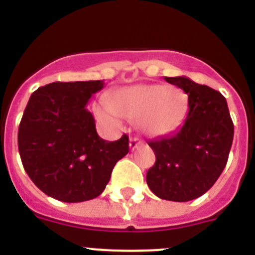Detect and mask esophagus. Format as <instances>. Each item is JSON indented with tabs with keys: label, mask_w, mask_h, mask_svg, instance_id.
I'll use <instances>...</instances> for the list:
<instances>
[{
	"label": "esophagus",
	"mask_w": 255,
	"mask_h": 255,
	"mask_svg": "<svg viewBox=\"0 0 255 255\" xmlns=\"http://www.w3.org/2000/svg\"><path fill=\"white\" fill-rule=\"evenodd\" d=\"M141 145H143V141H141L140 139H138V138H130L129 147H130V149H131V150L136 149V148L141 147Z\"/></svg>",
	"instance_id": "esophagus-1"
}]
</instances>
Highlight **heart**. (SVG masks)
Segmentation results:
<instances>
[{"instance_id":"obj_1","label":"heart","mask_w":255,"mask_h":255,"mask_svg":"<svg viewBox=\"0 0 255 255\" xmlns=\"http://www.w3.org/2000/svg\"><path fill=\"white\" fill-rule=\"evenodd\" d=\"M188 108L186 94L176 87L161 84H138L121 88L110 94L108 102L96 107L100 120L119 124L125 117L136 120L144 134L163 136L181 125Z\"/></svg>"}]
</instances>
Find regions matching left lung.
Masks as SVG:
<instances>
[{
  "label": "left lung",
  "instance_id": "8db88e82",
  "mask_svg": "<svg viewBox=\"0 0 255 255\" xmlns=\"http://www.w3.org/2000/svg\"><path fill=\"white\" fill-rule=\"evenodd\" d=\"M164 80L188 94L189 111L177 131L148 143L155 163L148 170L147 184L161 199L189 202L207 193L224 171L234 124L220 92L186 76Z\"/></svg>",
  "mask_w": 255,
  "mask_h": 255
}]
</instances>
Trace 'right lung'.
<instances>
[{
  "mask_svg": "<svg viewBox=\"0 0 255 255\" xmlns=\"http://www.w3.org/2000/svg\"><path fill=\"white\" fill-rule=\"evenodd\" d=\"M103 80L51 83L29 98L17 132L20 158L28 176L48 197L78 203L97 198L129 138L103 140L87 105Z\"/></svg>",
  "mask_w": 255,
  "mask_h": 255,
  "instance_id": "1",
  "label": "right lung"
}]
</instances>
